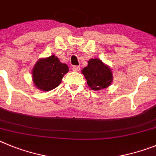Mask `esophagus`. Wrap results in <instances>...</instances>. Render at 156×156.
<instances>
[{
  "label": "esophagus",
  "instance_id": "obj_1",
  "mask_svg": "<svg viewBox=\"0 0 156 156\" xmlns=\"http://www.w3.org/2000/svg\"><path fill=\"white\" fill-rule=\"evenodd\" d=\"M72 70L74 71H80V67H79V66H73Z\"/></svg>",
  "mask_w": 156,
  "mask_h": 156
}]
</instances>
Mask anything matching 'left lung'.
Masks as SVG:
<instances>
[{
	"mask_svg": "<svg viewBox=\"0 0 156 156\" xmlns=\"http://www.w3.org/2000/svg\"><path fill=\"white\" fill-rule=\"evenodd\" d=\"M81 73L87 80L91 89L99 91L109 86L113 81V74L109 66L98 58L91 59L88 66L84 68Z\"/></svg>",
	"mask_w": 156,
	"mask_h": 156,
	"instance_id": "1",
	"label": "left lung"
}]
</instances>
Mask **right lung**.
<instances>
[{"mask_svg":"<svg viewBox=\"0 0 156 156\" xmlns=\"http://www.w3.org/2000/svg\"><path fill=\"white\" fill-rule=\"evenodd\" d=\"M68 65L60 61L55 55L41 58L33 69V81L40 90L48 92L57 88L62 78L68 72Z\"/></svg>","mask_w":156,"mask_h":156,"instance_id":"right-lung-1","label":"right lung"}]
</instances>
